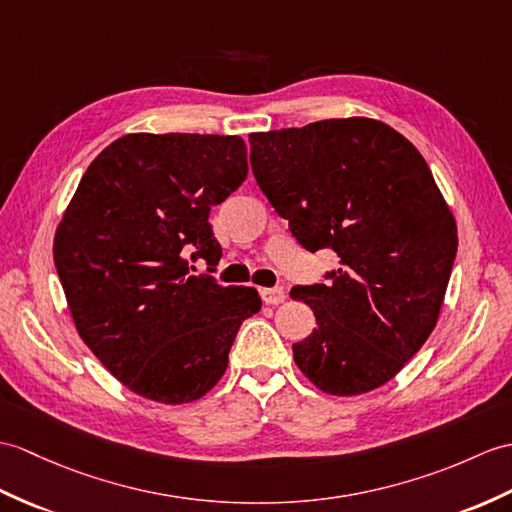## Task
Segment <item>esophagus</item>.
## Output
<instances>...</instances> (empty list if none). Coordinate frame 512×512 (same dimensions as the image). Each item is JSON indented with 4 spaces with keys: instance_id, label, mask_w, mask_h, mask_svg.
<instances>
[{
    "instance_id": "34e87169",
    "label": "esophagus",
    "mask_w": 512,
    "mask_h": 512,
    "mask_svg": "<svg viewBox=\"0 0 512 512\" xmlns=\"http://www.w3.org/2000/svg\"><path fill=\"white\" fill-rule=\"evenodd\" d=\"M259 296L266 305H279L285 301V290L283 288H261Z\"/></svg>"
}]
</instances>
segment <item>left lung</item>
I'll list each match as a JSON object with an SVG mask.
<instances>
[{
    "label": "left lung",
    "mask_w": 512,
    "mask_h": 512,
    "mask_svg": "<svg viewBox=\"0 0 512 512\" xmlns=\"http://www.w3.org/2000/svg\"><path fill=\"white\" fill-rule=\"evenodd\" d=\"M257 185L310 253L331 248L327 283L294 285L316 329L294 362L327 395L384 386L436 327L458 231L421 152L368 117L251 133Z\"/></svg>",
    "instance_id": "obj_1"
}]
</instances>
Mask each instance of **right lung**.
<instances>
[{
	"label": "right lung",
	"instance_id": "1",
	"mask_svg": "<svg viewBox=\"0 0 512 512\" xmlns=\"http://www.w3.org/2000/svg\"><path fill=\"white\" fill-rule=\"evenodd\" d=\"M248 174L235 135L133 133L87 168L54 235V264L80 338L137 395L189 403L220 382L255 288L189 275L222 248L211 207Z\"/></svg>",
	"mask_w": 512,
	"mask_h": 512
}]
</instances>
